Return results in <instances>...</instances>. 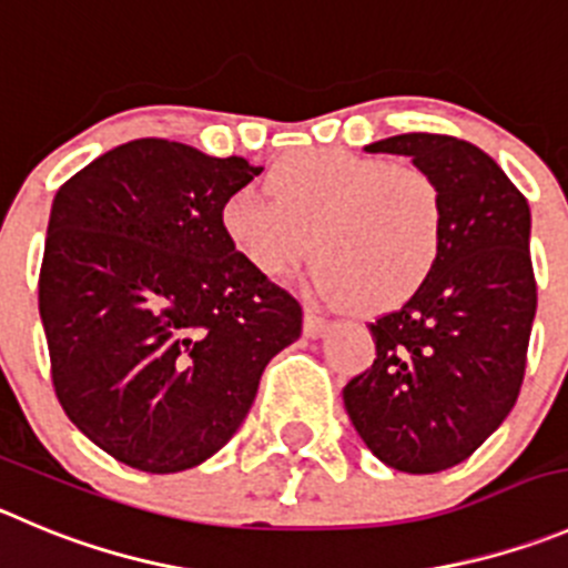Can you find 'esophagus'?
<instances>
[{
  "label": "esophagus",
  "instance_id": "esophagus-1",
  "mask_svg": "<svg viewBox=\"0 0 568 568\" xmlns=\"http://www.w3.org/2000/svg\"><path fill=\"white\" fill-rule=\"evenodd\" d=\"M302 331H305V336H308V338L322 336V333L327 331V320H322V316L314 314V311H305V320H302Z\"/></svg>",
  "mask_w": 568,
  "mask_h": 568
}]
</instances>
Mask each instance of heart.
I'll return each instance as SVG.
<instances>
[{"mask_svg":"<svg viewBox=\"0 0 568 568\" xmlns=\"http://www.w3.org/2000/svg\"><path fill=\"white\" fill-rule=\"evenodd\" d=\"M219 224L260 277H288L316 254L325 300L386 311L412 300L437 268L445 195L417 164L311 148L274 162L263 193L226 195Z\"/></svg>","mask_w":568,"mask_h":568,"instance_id":"b5f03b06","label":"heart"}]
</instances>
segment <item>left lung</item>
I'll use <instances>...</instances> for the list:
<instances>
[{"mask_svg": "<svg viewBox=\"0 0 568 568\" xmlns=\"http://www.w3.org/2000/svg\"><path fill=\"white\" fill-rule=\"evenodd\" d=\"M367 151L412 156L437 179L445 241L426 285L369 322L375 362L344 386V409L381 463L437 474L468 459L521 392L538 305L529 204L457 136L397 134Z\"/></svg>", "mask_w": 568, "mask_h": 568, "instance_id": "1", "label": "left lung"}]
</instances>
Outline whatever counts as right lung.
Here are the masks:
<instances>
[{
    "mask_svg": "<svg viewBox=\"0 0 568 568\" xmlns=\"http://www.w3.org/2000/svg\"><path fill=\"white\" fill-rule=\"evenodd\" d=\"M260 171L148 136L55 193L39 274L52 386L69 420L131 468L176 474L221 452L266 364L300 338V302L219 224Z\"/></svg>",
    "mask_w": 568,
    "mask_h": 568,
    "instance_id": "right-lung-1",
    "label": "right lung"
}]
</instances>
